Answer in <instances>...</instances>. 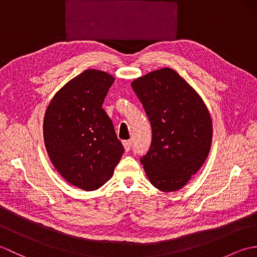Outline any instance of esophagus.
<instances>
[{
	"mask_svg": "<svg viewBox=\"0 0 257 257\" xmlns=\"http://www.w3.org/2000/svg\"><path fill=\"white\" fill-rule=\"evenodd\" d=\"M122 145H123V148L125 151H129L130 149H132V141L130 140H124L122 141Z\"/></svg>",
	"mask_w": 257,
	"mask_h": 257,
	"instance_id": "obj_1",
	"label": "esophagus"
}]
</instances>
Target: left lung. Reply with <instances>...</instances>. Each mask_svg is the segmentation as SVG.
Returning <instances> with one entry per match:
<instances>
[{
	"instance_id": "1",
	"label": "left lung",
	"mask_w": 257,
	"mask_h": 257,
	"mask_svg": "<svg viewBox=\"0 0 257 257\" xmlns=\"http://www.w3.org/2000/svg\"><path fill=\"white\" fill-rule=\"evenodd\" d=\"M132 87L152 128L150 149L140 158L147 177L163 192L180 190L210 152V112L198 92L171 68L135 79Z\"/></svg>"
}]
</instances>
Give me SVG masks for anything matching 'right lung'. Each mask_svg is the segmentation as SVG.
Instances as JSON below:
<instances>
[{
    "label": "right lung",
    "instance_id": "obj_1",
    "mask_svg": "<svg viewBox=\"0 0 257 257\" xmlns=\"http://www.w3.org/2000/svg\"><path fill=\"white\" fill-rule=\"evenodd\" d=\"M113 80L101 70L87 69L56 92L45 112L48 157L67 182L85 191L105 184L124 151L102 108Z\"/></svg>",
    "mask_w": 257,
    "mask_h": 257
}]
</instances>
